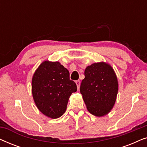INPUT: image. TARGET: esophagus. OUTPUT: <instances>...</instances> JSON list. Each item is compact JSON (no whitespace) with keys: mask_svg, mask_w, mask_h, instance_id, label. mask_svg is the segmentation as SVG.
<instances>
[{"mask_svg":"<svg viewBox=\"0 0 147 147\" xmlns=\"http://www.w3.org/2000/svg\"><path fill=\"white\" fill-rule=\"evenodd\" d=\"M76 86H77L78 90H80V80H77V81L76 82Z\"/></svg>","mask_w":147,"mask_h":147,"instance_id":"34e87169","label":"esophagus"}]
</instances>
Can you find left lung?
<instances>
[{
  "mask_svg": "<svg viewBox=\"0 0 147 147\" xmlns=\"http://www.w3.org/2000/svg\"><path fill=\"white\" fill-rule=\"evenodd\" d=\"M85 78L80 85V93L88 112L101 117L111 111L118 91V78L113 67L106 62L88 65Z\"/></svg>",
  "mask_w": 147,
  "mask_h": 147,
  "instance_id": "1",
  "label": "left lung"
}]
</instances>
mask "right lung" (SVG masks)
<instances>
[{
	"label": "right lung",
	"instance_id": "1",
	"mask_svg": "<svg viewBox=\"0 0 147 147\" xmlns=\"http://www.w3.org/2000/svg\"><path fill=\"white\" fill-rule=\"evenodd\" d=\"M32 95L40 112L52 119L59 118L67 109L77 86L69 79V72L59 62L45 60L32 78Z\"/></svg>",
	"mask_w": 147,
	"mask_h": 147
}]
</instances>
